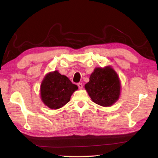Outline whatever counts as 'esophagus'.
<instances>
[{
    "label": "esophagus",
    "instance_id": "34e87169",
    "mask_svg": "<svg viewBox=\"0 0 158 158\" xmlns=\"http://www.w3.org/2000/svg\"><path fill=\"white\" fill-rule=\"evenodd\" d=\"M77 85H78V88L79 89H82L83 88V84L81 83H79L78 84H77Z\"/></svg>",
    "mask_w": 158,
    "mask_h": 158
}]
</instances>
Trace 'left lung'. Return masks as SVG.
<instances>
[{
    "mask_svg": "<svg viewBox=\"0 0 158 158\" xmlns=\"http://www.w3.org/2000/svg\"><path fill=\"white\" fill-rule=\"evenodd\" d=\"M121 87L117 73L111 66H106L94 69L85 89L94 102L106 107L112 106L119 100Z\"/></svg>",
    "mask_w": 158,
    "mask_h": 158,
    "instance_id": "8db88e82",
    "label": "left lung"
}]
</instances>
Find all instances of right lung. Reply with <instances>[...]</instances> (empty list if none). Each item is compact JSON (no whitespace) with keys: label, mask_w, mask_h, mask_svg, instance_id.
Masks as SVG:
<instances>
[{"label":"right lung","mask_w":158,"mask_h":158,"mask_svg":"<svg viewBox=\"0 0 158 158\" xmlns=\"http://www.w3.org/2000/svg\"><path fill=\"white\" fill-rule=\"evenodd\" d=\"M78 89L66 76L58 70L49 72L45 76L40 88L42 102L49 109H58L68 103L72 94Z\"/></svg>","instance_id":"right-lung-1"}]
</instances>
